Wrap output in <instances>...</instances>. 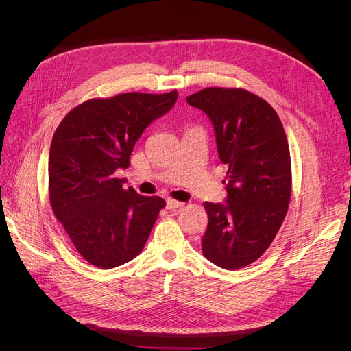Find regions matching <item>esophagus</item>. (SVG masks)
I'll use <instances>...</instances> for the list:
<instances>
[{"label":"esophagus","instance_id":"obj_1","mask_svg":"<svg viewBox=\"0 0 351 351\" xmlns=\"http://www.w3.org/2000/svg\"><path fill=\"white\" fill-rule=\"evenodd\" d=\"M183 205V202H178V200H175V199H168L166 200V208H168L169 210H175V209H179V208H182Z\"/></svg>","mask_w":351,"mask_h":351}]
</instances>
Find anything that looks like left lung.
Wrapping results in <instances>:
<instances>
[{
  "instance_id": "1",
  "label": "left lung",
  "mask_w": 351,
  "mask_h": 351,
  "mask_svg": "<svg viewBox=\"0 0 351 351\" xmlns=\"http://www.w3.org/2000/svg\"><path fill=\"white\" fill-rule=\"evenodd\" d=\"M186 101L209 117L219 158L228 165L226 204L204 205L209 222L202 252L219 267H245L266 252L289 209L286 132L276 110L242 88H205Z\"/></svg>"
}]
</instances>
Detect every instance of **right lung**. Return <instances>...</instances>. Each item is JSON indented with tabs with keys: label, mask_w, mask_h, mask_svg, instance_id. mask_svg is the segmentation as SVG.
Segmentation results:
<instances>
[{
	"label": "right lung",
	"mask_w": 351,
	"mask_h": 351,
	"mask_svg": "<svg viewBox=\"0 0 351 351\" xmlns=\"http://www.w3.org/2000/svg\"><path fill=\"white\" fill-rule=\"evenodd\" d=\"M176 99L178 90L88 99L55 131L48 162L51 208L90 265L121 266L135 259L149 237L165 200L123 189L115 172L128 168L145 128Z\"/></svg>",
	"instance_id": "right-lung-1"
}]
</instances>
